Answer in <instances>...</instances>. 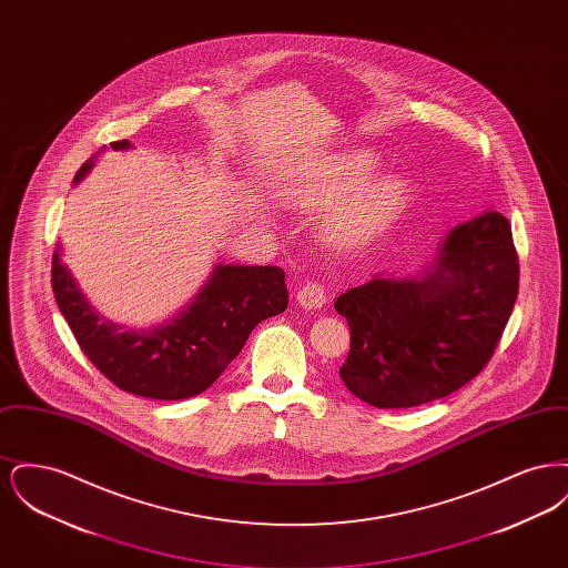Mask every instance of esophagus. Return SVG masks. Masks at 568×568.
Returning <instances> with one entry per match:
<instances>
[{
  "instance_id": "obj_1",
  "label": "esophagus",
  "mask_w": 568,
  "mask_h": 568,
  "mask_svg": "<svg viewBox=\"0 0 568 568\" xmlns=\"http://www.w3.org/2000/svg\"><path fill=\"white\" fill-rule=\"evenodd\" d=\"M296 300L304 311L322 308L325 304L324 287L320 283H306L297 290Z\"/></svg>"
}]
</instances>
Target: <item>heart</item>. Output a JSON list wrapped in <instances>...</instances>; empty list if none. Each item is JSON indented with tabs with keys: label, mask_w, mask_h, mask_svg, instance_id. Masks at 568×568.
Here are the masks:
<instances>
[{
	"label": "heart",
	"mask_w": 568,
	"mask_h": 568,
	"mask_svg": "<svg viewBox=\"0 0 568 568\" xmlns=\"http://www.w3.org/2000/svg\"><path fill=\"white\" fill-rule=\"evenodd\" d=\"M377 158L357 149L334 158L320 176L302 191L308 209L336 205L325 215V236L334 244H357L383 230L406 200V183L398 174H375Z\"/></svg>",
	"instance_id": "1"
}]
</instances>
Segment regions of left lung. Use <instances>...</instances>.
I'll list each match as a JSON object with an SVG mask.
<instances>
[{
    "instance_id": "left-lung-1",
    "label": "left lung",
    "mask_w": 568,
    "mask_h": 568,
    "mask_svg": "<svg viewBox=\"0 0 568 568\" xmlns=\"http://www.w3.org/2000/svg\"><path fill=\"white\" fill-rule=\"evenodd\" d=\"M519 264L511 223L486 211L445 234L415 274L378 272L334 302L352 329L341 378L377 408L426 405L481 373L511 317Z\"/></svg>"
}]
</instances>
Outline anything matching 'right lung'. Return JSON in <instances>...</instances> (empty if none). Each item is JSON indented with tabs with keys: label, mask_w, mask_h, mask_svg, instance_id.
Listing matches in <instances>:
<instances>
[{
	"label": "right lung",
	"mask_w": 568,
	"mask_h": 568,
	"mask_svg": "<svg viewBox=\"0 0 568 568\" xmlns=\"http://www.w3.org/2000/svg\"><path fill=\"white\" fill-rule=\"evenodd\" d=\"M110 149L128 151L132 142L119 140ZM95 158L82 163L74 185L91 172ZM51 281L57 306L93 366L123 392L153 400H183L209 389L241 353L251 329L283 313L290 302L278 266L216 264L176 315L151 327H128L91 306L61 262V244L54 248Z\"/></svg>",
	"instance_id": "add662e5"
}]
</instances>
